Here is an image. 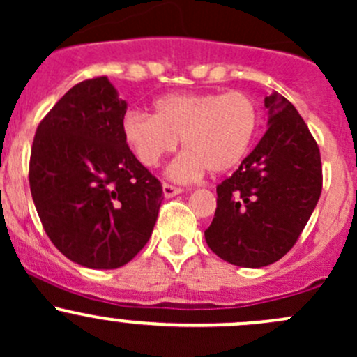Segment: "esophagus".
Listing matches in <instances>:
<instances>
[{"instance_id": "34e87169", "label": "esophagus", "mask_w": 357, "mask_h": 357, "mask_svg": "<svg viewBox=\"0 0 357 357\" xmlns=\"http://www.w3.org/2000/svg\"><path fill=\"white\" fill-rule=\"evenodd\" d=\"M162 192H164L165 199H171V197L179 195L183 190L178 188V186H174V185H169V183H164V185H162Z\"/></svg>"}]
</instances>
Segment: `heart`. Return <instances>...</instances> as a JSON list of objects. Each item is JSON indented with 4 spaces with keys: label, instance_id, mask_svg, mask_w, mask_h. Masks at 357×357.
<instances>
[{
    "label": "heart",
    "instance_id": "1",
    "mask_svg": "<svg viewBox=\"0 0 357 357\" xmlns=\"http://www.w3.org/2000/svg\"><path fill=\"white\" fill-rule=\"evenodd\" d=\"M259 129V105L248 93L167 95L155 102V115L129 110L122 136L145 167H155L183 142V153L169 169L179 181L226 174L242 164Z\"/></svg>",
    "mask_w": 357,
    "mask_h": 357
}]
</instances>
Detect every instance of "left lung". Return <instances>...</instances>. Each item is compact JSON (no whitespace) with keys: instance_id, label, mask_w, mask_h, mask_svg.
Listing matches in <instances>:
<instances>
[{"instance_id":"left-lung-1","label":"left lung","mask_w":357,"mask_h":357,"mask_svg":"<svg viewBox=\"0 0 357 357\" xmlns=\"http://www.w3.org/2000/svg\"><path fill=\"white\" fill-rule=\"evenodd\" d=\"M269 128L229 178L205 242L222 261L262 268L280 261L301 236L323 188L319 146L297 109L278 93L266 96Z\"/></svg>"}]
</instances>
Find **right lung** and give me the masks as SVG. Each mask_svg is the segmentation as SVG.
<instances>
[{"instance_id": "add662e5", "label": "right lung", "mask_w": 357, "mask_h": 357, "mask_svg": "<svg viewBox=\"0 0 357 357\" xmlns=\"http://www.w3.org/2000/svg\"><path fill=\"white\" fill-rule=\"evenodd\" d=\"M126 109L105 75L86 79L45 115L32 142L29 185L43 228L86 268L128 264L149 242L164 199L122 136Z\"/></svg>"}]
</instances>
